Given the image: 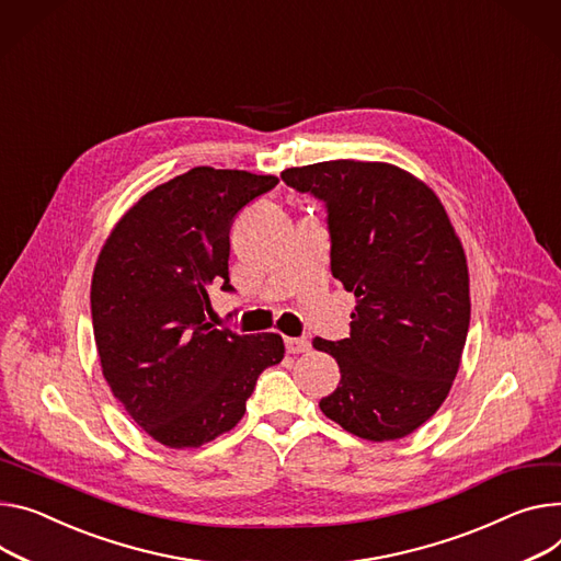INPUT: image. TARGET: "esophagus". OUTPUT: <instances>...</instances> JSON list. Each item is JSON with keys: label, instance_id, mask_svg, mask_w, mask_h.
<instances>
[{"label": "esophagus", "instance_id": "34e87169", "mask_svg": "<svg viewBox=\"0 0 561 561\" xmlns=\"http://www.w3.org/2000/svg\"><path fill=\"white\" fill-rule=\"evenodd\" d=\"M285 348L289 355H304L310 353V341L306 336H289L285 339Z\"/></svg>", "mask_w": 561, "mask_h": 561}]
</instances>
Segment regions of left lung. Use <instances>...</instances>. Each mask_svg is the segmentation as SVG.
Instances as JSON below:
<instances>
[{
    "mask_svg": "<svg viewBox=\"0 0 561 561\" xmlns=\"http://www.w3.org/2000/svg\"><path fill=\"white\" fill-rule=\"evenodd\" d=\"M280 180L325 204L332 276L357 298L348 339L312 341L341 370L319 407L364 440L404 438L440 409L460 366L462 244L436 193L391 163L321 161Z\"/></svg>",
    "mask_w": 561,
    "mask_h": 561,
    "instance_id": "8db88e82",
    "label": "left lung"
}]
</instances>
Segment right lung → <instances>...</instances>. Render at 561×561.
I'll list each match as a JSON object with an SVG mask.
<instances>
[{"label":"right lung","mask_w":561,"mask_h":561,"mask_svg":"<svg viewBox=\"0 0 561 561\" xmlns=\"http://www.w3.org/2000/svg\"><path fill=\"white\" fill-rule=\"evenodd\" d=\"M274 175L197 165L146 193L101 249L92 323L114 398L170 449L231 431L255 379L285 355L283 339L206 321L210 287L229 283L236 215L270 193Z\"/></svg>","instance_id":"1"}]
</instances>
